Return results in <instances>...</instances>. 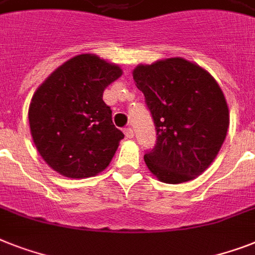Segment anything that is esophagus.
I'll return each instance as SVG.
<instances>
[{"label":"esophagus","instance_id":"1","mask_svg":"<svg viewBox=\"0 0 255 255\" xmlns=\"http://www.w3.org/2000/svg\"><path fill=\"white\" fill-rule=\"evenodd\" d=\"M124 134H126V137L127 138H132L133 137V129L132 128H124Z\"/></svg>","mask_w":255,"mask_h":255}]
</instances>
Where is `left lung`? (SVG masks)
<instances>
[{"label":"left lung","instance_id":"8db88e82","mask_svg":"<svg viewBox=\"0 0 255 255\" xmlns=\"http://www.w3.org/2000/svg\"><path fill=\"white\" fill-rule=\"evenodd\" d=\"M133 80L154 122L156 145L144 154L161 182L182 183L200 175L225 140L229 110L215 78L181 57L138 65Z\"/></svg>","mask_w":255,"mask_h":255}]
</instances>
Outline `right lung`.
<instances>
[{
	"mask_svg": "<svg viewBox=\"0 0 255 255\" xmlns=\"http://www.w3.org/2000/svg\"><path fill=\"white\" fill-rule=\"evenodd\" d=\"M121 76L118 65L95 55H78L35 92L28 109L31 134L53 170L88 178L109 166L124 134L114 126L103 92Z\"/></svg>",
	"mask_w": 255,
	"mask_h": 255,
	"instance_id": "obj_1",
	"label": "right lung"
}]
</instances>
